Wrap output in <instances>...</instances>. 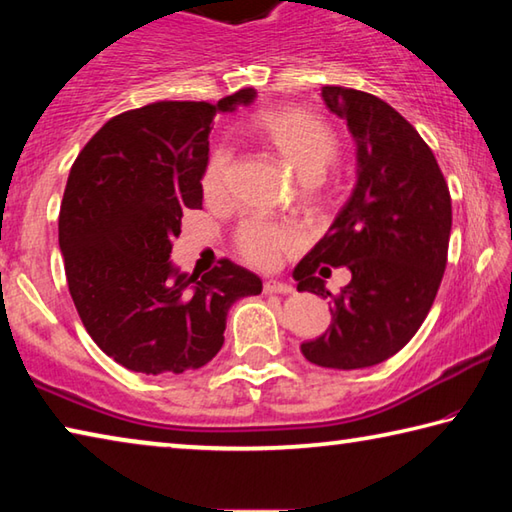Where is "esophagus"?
Listing matches in <instances>:
<instances>
[{"instance_id": "obj_1", "label": "esophagus", "mask_w": 512, "mask_h": 512, "mask_svg": "<svg viewBox=\"0 0 512 512\" xmlns=\"http://www.w3.org/2000/svg\"><path fill=\"white\" fill-rule=\"evenodd\" d=\"M264 291L266 293H282V296H289V293H293V287L287 282H275V280H268L264 282Z\"/></svg>"}]
</instances>
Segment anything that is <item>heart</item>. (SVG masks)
Masks as SVG:
<instances>
[{
    "mask_svg": "<svg viewBox=\"0 0 512 512\" xmlns=\"http://www.w3.org/2000/svg\"><path fill=\"white\" fill-rule=\"evenodd\" d=\"M250 135L262 142L277 160L287 164L300 178L302 203L320 201L318 180L334 162L339 142L323 119L300 108L262 110L250 119ZM230 151L216 149L203 173V189L210 198L225 194L230 173ZM237 248L241 257L259 268H273L280 259L296 248V235L284 225L248 221L237 230Z\"/></svg>",
    "mask_w": 512,
    "mask_h": 512,
    "instance_id": "1",
    "label": "heart"
}]
</instances>
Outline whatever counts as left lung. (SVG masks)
<instances>
[{
	"label": "left lung",
	"mask_w": 512,
	"mask_h": 512,
	"mask_svg": "<svg viewBox=\"0 0 512 512\" xmlns=\"http://www.w3.org/2000/svg\"><path fill=\"white\" fill-rule=\"evenodd\" d=\"M320 97L348 121L357 185L293 268L298 291L332 300V325L300 350L316 366L357 370L400 352L427 318L447 266L452 198L427 142L386 101L339 85ZM329 265L353 273L336 297L322 280Z\"/></svg>",
	"instance_id": "1"
}]
</instances>
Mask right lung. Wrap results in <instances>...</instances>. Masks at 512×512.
<instances>
[{
	"label": "right lung",
	"mask_w": 512,
	"mask_h": 512,
	"mask_svg": "<svg viewBox=\"0 0 512 512\" xmlns=\"http://www.w3.org/2000/svg\"><path fill=\"white\" fill-rule=\"evenodd\" d=\"M257 97L158 101L112 117L69 171L58 216L67 287L92 341L146 375L196 370L223 345L232 302L262 293L248 268L221 259L210 273H180L173 239L201 210L212 119Z\"/></svg>",
	"instance_id": "add662e5"
}]
</instances>
